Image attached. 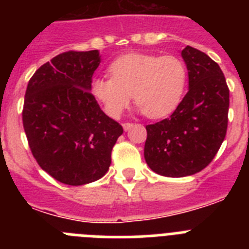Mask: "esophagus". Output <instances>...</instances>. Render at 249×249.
<instances>
[{
    "label": "esophagus",
    "mask_w": 249,
    "mask_h": 249,
    "mask_svg": "<svg viewBox=\"0 0 249 249\" xmlns=\"http://www.w3.org/2000/svg\"><path fill=\"white\" fill-rule=\"evenodd\" d=\"M123 126V129H124V131H128L129 128H131L132 126H133V123H131V122H124L122 124Z\"/></svg>",
    "instance_id": "obj_1"
}]
</instances>
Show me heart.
Returning <instances> with one entry per match:
<instances>
[{
	"instance_id": "heart-1",
	"label": "heart",
	"mask_w": 249,
	"mask_h": 249,
	"mask_svg": "<svg viewBox=\"0 0 249 249\" xmlns=\"http://www.w3.org/2000/svg\"><path fill=\"white\" fill-rule=\"evenodd\" d=\"M112 77H97L91 92L109 117L118 118L132 98L152 120L169 116L182 102L187 67L176 56L128 53L109 66Z\"/></svg>"
}]
</instances>
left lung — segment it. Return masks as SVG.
I'll return each instance as SVG.
<instances>
[{
  "label": "left lung",
  "mask_w": 249,
  "mask_h": 249,
  "mask_svg": "<svg viewBox=\"0 0 249 249\" xmlns=\"http://www.w3.org/2000/svg\"><path fill=\"white\" fill-rule=\"evenodd\" d=\"M188 92L169 118L146 126L144 160L166 177H186L206 168L227 133L230 89L218 63L187 46Z\"/></svg>",
  "instance_id": "8db88e82"
}]
</instances>
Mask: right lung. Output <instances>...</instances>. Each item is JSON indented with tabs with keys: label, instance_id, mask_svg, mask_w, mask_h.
I'll return each instance as SVG.
<instances>
[{
	"label": "right lung",
	"instance_id": "obj_1",
	"mask_svg": "<svg viewBox=\"0 0 249 249\" xmlns=\"http://www.w3.org/2000/svg\"><path fill=\"white\" fill-rule=\"evenodd\" d=\"M100 62L97 50L68 51L28 81L22 111L28 146L39 167L61 183L82 186L102 178L123 133L91 93Z\"/></svg>",
	"mask_w": 249,
	"mask_h": 249
}]
</instances>
